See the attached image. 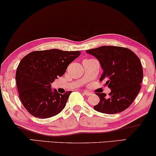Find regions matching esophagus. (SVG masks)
<instances>
[{
	"label": "esophagus",
	"instance_id": "obj_1",
	"mask_svg": "<svg viewBox=\"0 0 156 156\" xmlns=\"http://www.w3.org/2000/svg\"><path fill=\"white\" fill-rule=\"evenodd\" d=\"M83 94H85V96H90L91 94V92H88V91H84L83 92Z\"/></svg>",
	"mask_w": 156,
	"mask_h": 156
}]
</instances>
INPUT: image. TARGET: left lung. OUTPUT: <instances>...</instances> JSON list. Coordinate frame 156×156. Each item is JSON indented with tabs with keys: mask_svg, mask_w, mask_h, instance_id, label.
I'll use <instances>...</instances> for the list:
<instances>
[{
	"mask_svg": "<svg viewBox=\"0 0 156 156\" xmlns=\"http://www.w3.org/2000/svg\"><path fill=\"white\" fill-rule=\"evenodd\" d=\"M100 62L103 73L99 81L111 89L108 96L97 93L100 99L94 109L100 113L114 114L131 105L141 90L143 79L141 63L129 49L118 46H101L86 50Z\"/></svg>",
	"mask_w": 156,
	"mask_h": 156,
	"instance_id": "obj_1",
	"label": "left lung"
}]
</instances>
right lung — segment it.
<instances>
[{"mask_svg": "<svg viewBox=\"0 0 156 156\" xmlns=\"http://www.w3.org/2000/svg\"><path fill=\"white\" fill-rule=\"evenodd\" d=\"M80 51L58 49L32 52L23 58L16 71L20 100L30 114L39 118L55 116L63 110L71 91L60 94L51 83L64 74Z\"/></svg>", "mask_w": 156, "mask_h": 156, "instance_id": "add662e5", "label": "right lung"}]
</instances>
